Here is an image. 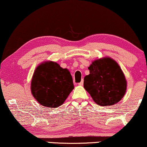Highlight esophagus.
<instances>
[{
	"label": "esophagus",
	"mask_w": 147,
	"mask_h": 147,
	"mask_svg": "<svg viewBox=\"0 0 147 147\" xmlns=\"http://www.w3.org/2000/svg\"><path fill=\"white\" fill-rule=\"evenodd\" d=\"M83 84H84V80H82V82H81L80 83H79V84H78L79 86H82Z\"/></svg>",
	"instance_id": "34e87169"
}]
</instances>
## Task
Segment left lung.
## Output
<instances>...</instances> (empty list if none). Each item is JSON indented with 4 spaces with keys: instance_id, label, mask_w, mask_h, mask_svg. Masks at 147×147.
<instances>
[{
    "instance_id": "obj_1",
    "label": "left lung",
    "mask_w": 147,
    "mask_h": 147,
    "mask_svg": "<svg viewBox=\"0 0 147 147\" xmlns=\"http://www.w3.org/2000/svg\"><path fill=\"white\" fill-rule=\"evenodd\" d=\"M89 74L84 78V87L95 103L110 106L120 101L127 90V80L119 65L105 57L92 61Z\"/></svg>"
}]
</instances>
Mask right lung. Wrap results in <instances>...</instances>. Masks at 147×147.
<instances>
[{"mask_svg": "<svg viewBox=\"0 0 147 147\" xmlns=\"http://www.w3.org/2000/svg\"><path fill=\"white\" fill-rule=\"evenodd\" d=\"M74 88L69 70L53 61H46L38 65L31 80L33 97L40 105L50 108L62 105Z\"/></svg>", "mask_w": 147, "mask_h": 147, "instance_id": "right-lung-1", "label": "right lung"}]
</instances>
